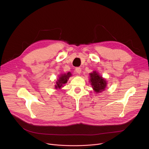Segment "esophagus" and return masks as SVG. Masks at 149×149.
I'll return each instance as SVG.
<instances>
[{
    "mask_svg": "<svg viewBox=\"0 0 149 149\" xmlns=\"http://www.w3.org/2000/svg\"><path fill=\"white\" fill-rule=\"evenodd\" d=\"M75 72L77 74H80L81 72V68L80 67H77L75 68Z\"/></svg>",
    "mask_w": 149,
    "mask_h": 149,
    "instance_id": "34e87169",
    "label": "esophagus"
}]
</instances>
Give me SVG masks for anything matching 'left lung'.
I'll return each mask as SVG.
<instances>
[{
  "instance_id": "8db88e82",
  "label": "left lung",
  "mask_w": 149,
  "mask_h": 149,
  "mask_svg": "<svg viewBox=\"0 0 149 149\" xmlns=\"http://www.w3.org/2000/svg\"><path fill=\"white\" fill-rule=\"evenodd\" d=\"M90 82L94 90L96 93H100L104 91L107 86V82L102 78L97 72L94 71L90 74Z\"/></svg>"
}]
</instances>
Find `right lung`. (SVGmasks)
<instances>
[{
    "instance_id": "obj_1",
    "label": "right lung",
    "mask_w": 149,
    "mask_h": 149,
    "mask_svg": "<svg viewBox=\"0 0 149 149\" xmlns=\"http://www.w3.org/2000/svg\"><path fill=\"white\" fill-rule=\"evenodd\" d=\"M71 76V74L70 72H68L67 74H64L61 75V77L59 78V79L58 80V81H56V85L55 86V88H60L61 87H62L63 84L67 83L69 77Z\"/></svg>"
}]
</instances>
